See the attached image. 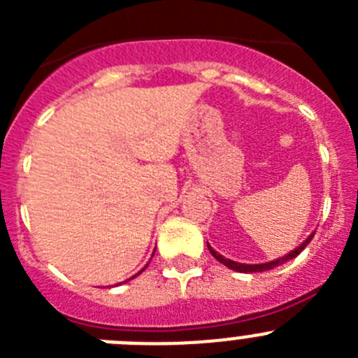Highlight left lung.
Masks as SVG:
<instances>
[{
  "mask_svg": "<svg viewBox=\"0 0 358 358\" xmlns=\"http://www.w3.org/2000/svg\"><path fill=\"white\" fill-rule=\"evenodd\" d=\"M312 238H314V233H312V235H310L306 240H303V242L299 243V245H297V248L294 249V251H290L289 255L281 256V258H276V260H273V262H265V264H240V262L229 260V258H226V256L218 255V252L215 251L213 248H211L210 243H208V249H210L211 255H213L215 258H217V260L220 262V264H224L227 268H231V271H236V273H264V271H271V268L278 267V265L285 264V262H289V260H292V258H296V256L299 255V252H301L303 249L306 248V245H308V242Z\"/></svg>",
  "mask_w": 358,
  "mask_h": 358,
  "instance_id": "8db88e82",
  "label": "left lung"
}]
</instances>
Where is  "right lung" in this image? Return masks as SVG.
I'll return each instance as SVG.
<instances>
[{
	"label": "right lung",
	"instance_id": "add662e5",
	"mask_svg": "<svg viewBox=\"0 0 358 358\" xmlns=\"http://www.w3.org/2000/svg\"><path fill=\"white\" fill-rule=\"evenodd\" d=\"M154 252H156V249H154ZM152 256H154V255H152ZM147 265H148V264H147ZM147 265H145V267H143V268H141V271H140V273H138V274H141V273H143L145 268H147ZM138 274H134V276H132V278H129V280H125V281H123V283H127V281L134 280V278H136V276H138Z\"/></svg>",
	"mask_w": 358,
	"mask_h": 358
}]
</instances>
